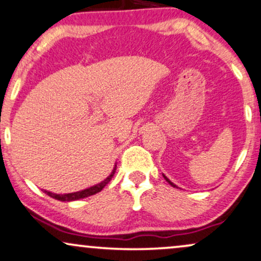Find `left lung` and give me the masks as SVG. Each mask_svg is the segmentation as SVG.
Listing matches in <instances>:
<instances>
[{"label":"left lung","mask_w":261,"mask_h":261,"mask_svg":"<svg viewBox=\"0 0 261 261\" xmlns=\"http://www.w3.org/2000/svg\"><path fill=\"white\" fill-rule=\"evenodd\" d=\"M163 176H165V179L167 180V181H168V182H169V184H170V185H172V186H173V188H176V185H174V184H173V182H172V181H170V180H169L168 178H167V176H166V175H163Z\"/></svg>","instance_id":"1"}]
</instances>
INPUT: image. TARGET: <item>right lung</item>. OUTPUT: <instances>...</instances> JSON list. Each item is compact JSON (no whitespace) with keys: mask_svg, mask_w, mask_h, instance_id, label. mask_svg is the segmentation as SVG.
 I'll use <instances>...</instances> for the list:
<instances>
[{"mask_svg":"<svg viewBox=\"0 0 261 261\" xmlns=\"http://www.w3.org/2000/svg\"><path fill=\"white\" fill-rule=\"evenodd\" d=\"M116 172V166L114 170L111 172V174L106 178L104 181L99 182V184H96L94 186H91V188L86 189V190H82V191H77V192H71V194H64V195H58V194H53V192H49V191H46L44 190V194H47L48 196H50V197L56 198V199H59V201H63V202H70V201H76V199H81V198H85V197H88V196H92V195H95L98 194V192H100L102 189L105 188L106 184H109V181H110L112 176H114Z\"/></svg>","mask_w":261,"mask_h":261,"instance_id":"1","label":"right lung"}]
</instances>
